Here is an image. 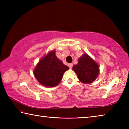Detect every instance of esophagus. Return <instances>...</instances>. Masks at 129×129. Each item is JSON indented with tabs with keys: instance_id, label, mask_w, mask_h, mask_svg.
<instances>
[{
	"instance_id": "esophagus-1",
	"label": "esophagus",
	"mask_w": 129,
	"mask_h": 129,
	"mask_svg": "<svg viewBox=\"0 0 129 129\" xmlns=\"http://www.w3.org/2000/svg\"><path fill=\"white\" fill-rule=\"evenodd\" d=\"M69 68H72L73 67V64H69Z\"/></svg>"
}]
</instances>
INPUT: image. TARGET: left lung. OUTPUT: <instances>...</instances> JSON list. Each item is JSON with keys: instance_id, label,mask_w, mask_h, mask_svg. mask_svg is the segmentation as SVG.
<instances>
[{"instance_id": "left-lung-1", "label": "left lung", "mask_w": 129, "mask_h": 129, "mask_svg": "<svg viewBox=\"0 0 129 129\" xmlns=\"http://www.w3.org/2000/svg\"><path fill=\"white\" fill-rule=\"evenodd\" d=\"M80 81L90 84L99 74V67L87 54H84L78 59V64L73 67Z\"/></svg>"}]
</instances>
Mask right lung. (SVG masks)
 <instances>
[{
  "label": "right lung",
  "instance_id": "obj_1",
  "mask_svg": "<svg viewBox=\"0 0 129 129\" xmlns=\"http://www.w3.org/2000/svg\"><path fill=\"white\" fill-rule=\"evenodd\" d=\"M68 69V67L57 58L53 51L40 60L34 70V75L43 85L54 87L57 85L63 74Z\"/></svg>",
  "mask_w": 129,
  "mask_h": 129
}]
</instances>
